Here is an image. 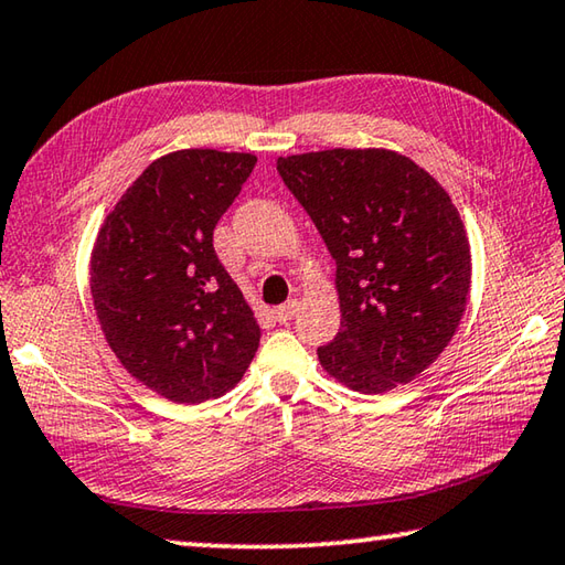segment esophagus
I'll return each instance as SVG.
<instances>
[{"label":"esophagus","mask_w":565,"mask_h":565,"mask_svg":"<svg viewBox=\"0 0 565 565\" xmlns=\"http://www.w3.org/2000/svg\"><path fill=\"white\" fill-rule=\"evenodd\" d=\"M296 311H299V301H289V303H284V306H279V309H274V321H279V323H289L291 318L296 316Z\"/></svg>","instance_id":"obj_1"}]
</instances>
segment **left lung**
Wrapping results in <instances>:
<instances>
[{
    "mask_svg": "<svg viewBox=\"0 0 565 565\" xmlns=\"http://www.w3.org/2000/svg\"><path fill=\"white\" fill-rule=\"evenodd\" d=\"M335 259L341 331L318 348L361 393L409 383L452 341L469 296V242L439 182L393 150L276 160Z\"/></svg>",
    "mask_w": 565,
    "mask_h": 565,
    "instance_id": "obj_1",
    "label": "left lung"
}]
</instances>
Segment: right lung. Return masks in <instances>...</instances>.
Wrapping results in <instances>:
<instances>
[{
    "instance_id": "obj_1",
    "label": "right lung",
    "mask_w": 565,
    "mask_h": 565,
    "mask_svg": "<svg viewBox=\"0 0 565 565\" xmlns=\"http://www.w3.org/2000/svg\"><path fill=\"white\" fill-rule=\"evenodd\" d=\"M254 166L249 152H170L98 232L90 294L106 341L132 377L175 403L224 395L259 348L256 318L212 244Z\"/></svg>"
}]
</instances>
